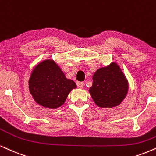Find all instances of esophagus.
Returning <instances> with one entry per match:
<instances>
[{
	"mask_svg": "<svg viewBox=\"0 0 156 156\" xmlns=\"http://www.w3.org/2000/svg\"><path fill=\"white\" fill-rule=\"evenodd\" d=\"M77 85H78V86L79 88H83V86H84V83L79 82V83H77Z\"/></svg>",
	"mask_w": 156,
	"mask_h": 156,
	"instance_id": "esophagus-1",
	"label": "esophagus"
}]
</instances>
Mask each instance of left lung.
<instances>
[{"mask_svg":"<svg viewBox=\"0 0 156 156\" xmlns=\"http://www.w3.org/2000/svg\"><path fill=\"white\" fill-rule=\"evenodd\" d=\"M90 96L98 107L114 108L119 106L127 95L129 83L116 62L97 69L92 77Z\"/></svg>","mask_w":156,"mask_h":156,"instance_id":"obj_1","label":"left lung"}]
</instances>
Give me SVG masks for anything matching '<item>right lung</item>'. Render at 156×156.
Masks as SVG:
<instances>
[{"label": "right lung", "mask_w": 156, "mask_h": 156, "mask_svg": "<svg viewBox=\"0 0 156 156\" xmlns=\"http://www.w3.org/2000/svg\"><path fill=\"white\" fill-rule=\"evenodd\" d=\"M28 83L34 101L50 109L60 107L70 91L77 88L76 83L66 78L52 59H45L34 66Z\"/></svg>", "instance_id": "add662e5"}]
</instances>
